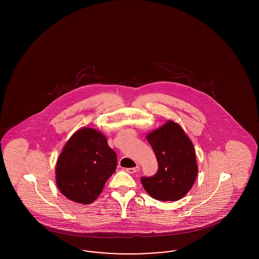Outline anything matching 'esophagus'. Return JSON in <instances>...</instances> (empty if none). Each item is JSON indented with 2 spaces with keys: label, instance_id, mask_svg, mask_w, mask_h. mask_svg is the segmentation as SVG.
Listing matches in <instances>:
<instances>
[{
  "label": "esophagus",
  "instance_id": "obj_1",
  "mask_svg": "<svg viewBox=\"0 0 259 259\" xmlns=\"http://www.w3.org/2000/svg\"><path fill=\"white\" fill-rule=\"evenodd\" d=\"M139 169H140V167H139V166H136L134 168H127L126 171L128 172H130V174H134V172H138Z\"/></svg>",
  "mask_w": 259,
  "mask_h": 259
}]
</instances>
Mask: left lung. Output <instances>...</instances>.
I'll return each mask as SVG.
<instances>
[{
  "label": "left lung",
  "instance_id": "1",
  "mask_svg": "<svg viewBox=\"0 0 259 259\" xmlns=\"http://www.w3.org/2000/svg\"><path fill=\"white\" fill-rule=\"evenodd\" d=\"M147 140L156 155L158 171L152 177H143L142 185L156 200H180L187 194L197 177L192 142L183 128L172 120L148 134Z\"/></svg>",
  "mask_w": 259,
  "mask_h": 259
}]
</instances>
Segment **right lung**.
Wrapping results in <instances>:
<instances>
[{
    "mask_svg": "<svg viewBox=\"0 0 259 259\" xmlns=\"http://www.w3.org/2000/svg\"><path fill=\"white\" fill-rule=\"evenodd\" d=\"M117 157L107 138L93 128L76 131L63 148L56 163V185L64 196L91 204L115 172Z\"/></svg>",
    "mask_w": 259,
    "mask_h": 259,
    "instance_id": "1",
    "label": "right lung"
}]
</instances>
